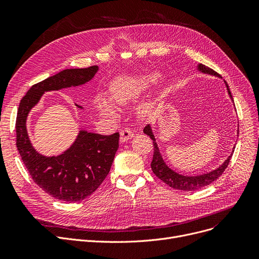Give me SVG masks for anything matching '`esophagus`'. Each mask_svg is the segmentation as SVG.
Returning a JSON list of instances; mask_svg holds the SVG:
<instances>
[{
  "instance_id": "esophagus-1",
  "label": "esophagus",
  "mask_w": 259,
  "mask_h": 259,
  "mask_svg": "<svg viewBox=\"0 0 259 259\" xmlns=\"http://www.w3.org/2000/svg\"><path fill=\"white\" fill-rule=\"evenodd\" d=\"M133 137H134V133L129 128H125L120 131V141L121 142H126V141L132 139Z\"/></svg>"
}]
</instances>
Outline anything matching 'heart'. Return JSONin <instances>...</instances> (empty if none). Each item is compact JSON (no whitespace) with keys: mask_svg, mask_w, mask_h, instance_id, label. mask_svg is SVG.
<instances>
[{"mask_svg":"<svg viewBox=\"0 0 259 259\" xmlns=\"http://www.w3.org/2000/svg\"><path fill=\"white\" fill-rule=\"evenodd\" d=\"M154 78L150 75L142 76H122L117 78L111 87V99L114 103L122 105L130 100L139 97L147 89ZM100 109L106 114H114L115 110L113 106L105 99L100 100Z\"/></svg>","mask_w":259,"mask_h":259,"instance_id":"obj_1","label":"heart"}]
</instances>
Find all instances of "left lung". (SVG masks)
Returning <instances> with one entry per match:
<instances>
[{
  "label": "left lung",
  "mask_w": 259,
  "mask_h": 259,
  "mask_svg": "<svg viewBox=\"0 0 259 259\" xmlns=\"http://www.w3.org/2000/svg\"><path fill=\"white\" fill-rule=\"evenodd\" d=\"M198 68H199V70H201L202 72L220 76V74L216 71H214L213 69H211V68H209L205 65H199ZM226 86L228 88L230 98L233 99L232 94H231V91L229 89V86L227 84V81H226ZM144 132L147 135H149L150 139L153 141V150L154 151H153V158L151 161V169H152L153 173L157 176L160 181H162L165 184H167L168 186H170L171 188H173L175 190H183V191H195V190H199L203 187L212 184L224 173V171L229 166L231 157H232V154H231L220 168H217L216 170H214L210 173L199 175V176H184V175H181V174H178L176 172H174L165 164L164 159H162V157L159 153L158 147L155 143L154 135L151 131L150 126L147 125L144 128Z\"/></svg>",
  "instance_id": "left-lung-1"
}]
</instances>
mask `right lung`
<instances>
[{
  "mask_svg": "<svg viewBox=\"0 0 259 259\" xmlns=\"http://www.w3.org/2000/svg\"><path fill=\"white\" fill-rule=\"evenodd\" d=\"M98 71V66L66 69L34 84L21 100L17 120V148L33 182L50 196L68 202L80 201L102 185L110 171L118 149L119 133L101 135L80 131L75 143L59 156L35 152L26 131L30 109L45 91L83 85Z\"/></svg>",
  "mask_w": 259,
  "mask_h": 259,
  "instance_id": "1",
  "label": "right lung"
}]
</instances>
